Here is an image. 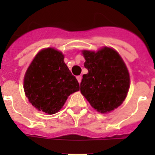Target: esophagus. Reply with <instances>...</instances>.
<instances>
[{
  "instance_id": "1",
  "label": "esophagus",
  "mask_w": 155,
  "mask_h": 155,
  "mask_svg": "<svg viewBox=\"0 0 155 155\" xmlns=\"http://www.w3.org/2000/svg\"><path fill=\"white\" fill-rule=\"evenodd\" d=\"M81 76H77V80H78V83L80 84L81 81Z\"/></svg>"
}]
</instances>
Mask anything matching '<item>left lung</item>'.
Returning <instances> with one entry per match:
<instances>
[{
    "instance_id": "8db88e82",
    "label": "left lung",
    "mask_w": 155,
    "mask_h": 155,
    "mask_svg": "<svg viewBox=\"0 0 155 155\" xmlns=\"http://www.w3.org/2000/svg\"><path fill=\"white\" fill-rule=\"evenodd\" d=\"M82 54L88 72L83 75L81 92L99 113L114 110L125 100L130 87L125 63L116 50L109 47L98 52L83 50Z\"/></svg>"
}]
</instances>
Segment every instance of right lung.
Here are the masks:
<instances>
[{
    "label": "right lung",
    "instance_id": "add662e5",
    "mask_svg": "<svg viewBox=\"0 0 155 155\" xmlns=\"http://www.w3.org/2000/svg\"><path fill=\"white\" fill-rule=\"evenodd\" d=\"M64 59L61 52L44 49L37 53L25 75L24 91L28 101L47 114L59 112L70 94L80 89Z\"/></svg>",
    "mask_w": 155,
    "mask_h": 155
}]
</instances>
